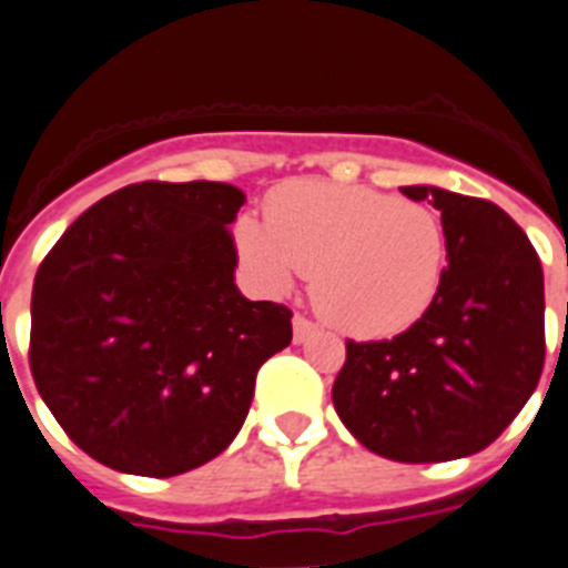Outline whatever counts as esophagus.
<instances>
[{
    "instance_id": "34e87169",
    "label": "esophagus",
    "mask_w": 568,
    "mask_h": 568,
    "mask_svg": "<svg viewBox=\"0 0 568 568\" xmlns=\"http://www.w3.org/2000/svg\"><path fill=\"white\" fill-rule=\"evenodd\" d=\"M313 333H315L313 321L304 318V315H295V318H293V338H295V344H301V341H307Z\"/></svg>"
}]
</instances>
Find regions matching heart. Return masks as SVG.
Wrapping results in <instances>:
<instances>
[{
  "instance_id": "b5f03b06",
  "label": "heart",
  "mask_w": 568,
  "mask_h": 568,
  "mask_svg": "<svg viewBox=\"0 0 568 568\" xmlns=\"http://www.w3.org/2000/svg\"><path fill=\"white\" fill-rule=\"evenodd\" d=\"M264 222L241 215L233 230L264 293L284 295L310 273L315 310L358 338L400 333L433 307L446 264L435 210L373 187L290 182L270 193Z\"/></svg>"
}]
</instances>
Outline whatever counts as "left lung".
Wrapping results in <instances>:
<instances>
[{"instance_id":"obj_1","label":"left lung","mask_w":568,"mask_h":568,"mask_svg":"<svg viewBox=\"0 0 568 568\" xmlns=\"http://www.w3.org/2000/svg\"><path fill=\"white\" fill-rule=\"evenodd\" d=\"M400 193L440 210V290L406 333L346 341L333 404L369 453L438 464L486 449L535 393L546 358L544 270L498 204L424 184Z\"/></svg>"}]
</instances>
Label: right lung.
Wrapping results in <instances>:
<instances>
[{
    "label": "right lung",
    "instance_id": "1",
    "mask_svg": "<svg viewBox=\"0 0 568 568\" xmlns=\"http://www.w3.org/2000/svg\"><path fill=\"white\" fill-rule=\"evenodd\" d=\"M222 182H142L104 195L37 270L30 373L68 438L99 464L173 478L239 435L255 375L293 313L233 284Z\"/></svg>",
    "mask_w": 568,
    "mask_h": 568
}]
</instances>
